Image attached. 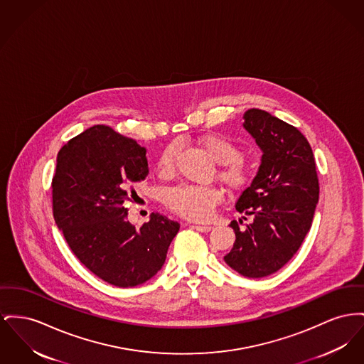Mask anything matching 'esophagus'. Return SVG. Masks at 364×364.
Returning a JSON list of instances; mask_svg holds the SVG:
<instances>
[{
    "instance_id": "esophagus-1",
    "label": "esophagus",
    "mask_w": 364,
    "mask_h": 364,
    "mask_svg": "<svg viewBox=\"0 0 364 364\" xmlns=\"http://www.w3.org/2000/svg\"><path fill=\"white\" fill-rule=\"evenodd\" d=\"M191 228L199 231V232H209V231H212V227H210V225H198V224H193Z\"/></svg>"
}]
</instances>
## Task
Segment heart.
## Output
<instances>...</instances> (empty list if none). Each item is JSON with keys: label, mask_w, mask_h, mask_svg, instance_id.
<instances>
[{"label": "heart", "mask_w": 364, "mask_h": 364, "mask_svg": "<svg viewBox=\"0 0 364 364\" xmlns=\"http://www.w3.org/2000/svg\"><path fill=\"white\" fill-rule=\"evenodd\" d=\"M202 149L220 164L218 177L231 190L240 191L250 186L255 171L250 162L240 156V149L224 134H208L199 140ZM176 166V147L169 146L161 152L156 171L162 177H171ZM223 193L215 187L178 186L166 195V205L174 213L193 221H206L221 202Z\"/></svg>", "instance_id": "obj_1"}]
</instances>
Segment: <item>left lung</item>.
<instances>
[{
    "mask_svg": "<svg viewBox=\"0 0 364 364\" xmlns=\"http://www.w3.org/2000/svg\"><path fill=\"white\" fill-rule=\"evenodd\" d=\"M243 118L262 158L255 180L235 203L236 210L253 215V221L243 231L231 221L235 243L224 261L246 278H264L297 253L312 225L319 180L312 149L299 129L258 108L247 109Z\"/></svg>",
    "mask_w": 364,
    "mask_h": 364,
    "instance_id": "left-lung-1",
    "label": "left lung"
}]
</instances>
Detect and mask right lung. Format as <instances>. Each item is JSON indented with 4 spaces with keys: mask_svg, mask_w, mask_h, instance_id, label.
Returning <instances> with one entry per match:
<instances>
[{
    "mask_svg": "<svg viewBox=\"0 0 364 364\" xmlns=\"http://www.w3.org/2000/svg\"><path fill=\"white\" fill-rule=\"evenodd\" d=\"M146 149L106 125H95L68 140L56 159L52 208L71 252L112 286L133 287L165 264L180 224L151 214L136 228L124 202L149 176Z\"/></svg>",
    "mask_w": 364,
    "mask_h": 364,
    "instance_id": "1",
    "label": "right lung"
}]
</instances>
